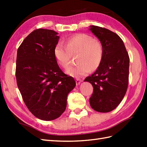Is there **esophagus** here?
Listing matches in <instances>:
<instances>
[{
    "label": "esophagus",
    "mask_w": 147,
    "mask_h": 147,
    "mask_svg": "<svg viewBox=\"0 0 147 147\" xmlns=\"http://www.w3.org/2000/svg\"><path fill=\"white\" fill-rule=\"evenodd\" d=\"M81 82H82V80H81L80 79H76V85H79L81 83Z\"/></svg>",
    "instance_id": "obj_1"
}]
</instances>
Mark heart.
Segmentation results:
<instances>
[{
  "instance_id": "obj_1",
  "label": "heart",
  "mask_w": 147,
  "mask_h": 147,
  "mask_svg": "<svg viewBox=\"0 0 147 147\" xmlns=\"http://www.w3.org/2000/svg\"><path fill=\"white\" fill-rule=\"evenodd\" d=\"M54 55L58 63L67 68L71 64L73 56L78 55V65L69 67L66 73L74 78L86 75L100 64L103 47L98 40L85 33L77 34L68 38L65 45L59 43L54 49Z\"/></svg>"
}]
</instances>
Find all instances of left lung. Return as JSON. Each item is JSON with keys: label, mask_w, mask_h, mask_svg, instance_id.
Wrapping results in <instances>:
<instances>
[{"label": "left lung", "mask_w": 147, "mask_h": 147, "mask_svg": "<svg viewBox=\"0 0 147 147\" xmlns=\"http://www.w3.org/2000/svg\"><path fill=\"white\" fill-rule=\"evenodd\" d=\"M90 30L100 41L103 57L97 69L85 81L93 92L90 98L93 109L99 112L113 111L125 95L129 82V57L122 39L111 30L91 26Z\"/></svg>", "instance_id": "1"}]
</instances>
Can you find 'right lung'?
Returning a JSON list of instances; mask_svg holds the SVG:
<instances>
[{"instance_id":"right-lung-1","label":"right lung","mask_w":147,"mask_h":147,"mask_svg":"<svg viewBox=\"0 0 147 147\" xmlns=\"http://www.w3.org/2000/svg\"><path fill=\"white\" fill-rule=\"evenodd\" d=\"M54 30L39 28L23 40L17 52L16 77L24 104L37 118L60 117L67 96L76 86L74 78L59 67L54 49L59 36Z\"/></svg>"}]
</instances>
